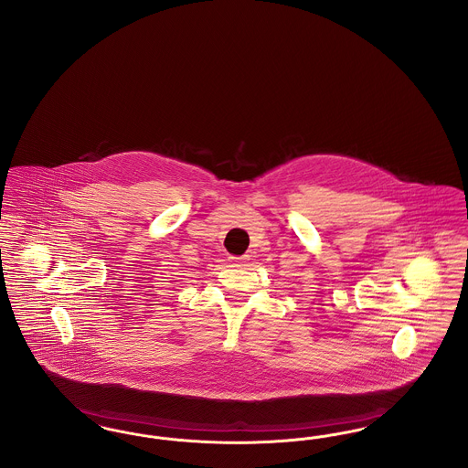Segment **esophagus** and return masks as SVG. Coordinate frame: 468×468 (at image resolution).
<instances>
[{"instance_id":"esophagus-1","label":"esophagus","mask_w":468,"mask_h":468,"mask_svg":"<svg viewBox=\"0 0 468 468\" xmlns=\"http://www.w3.org/2000/svg\"><path fill=\"white\" fill-rule=\"evenodd\" d=\"M247 258H249V256H244V258H235V260H247Z\"/></svg>"}]
</instances>
